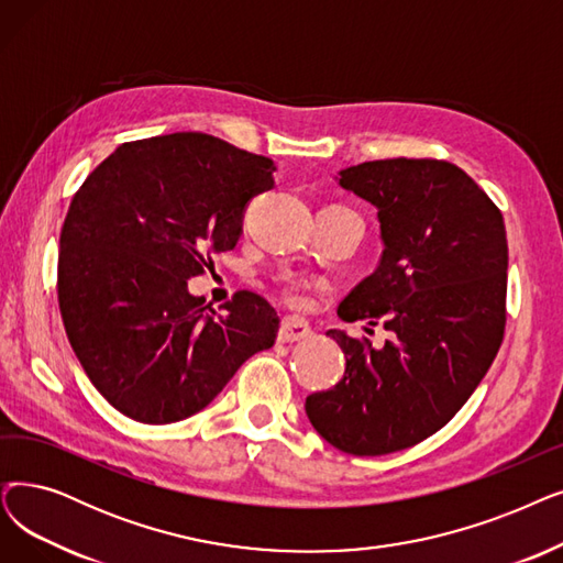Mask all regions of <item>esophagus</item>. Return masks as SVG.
Returning <instances> with one entry per match:
<instances>
[{
    "mask_svg": "<svg viewBox=\"0 0 563 563\" xmlns=\"http://www.w3.org/2000/svg\"><path fill=\"white\" fill-rule=\"evenodd\" d=\"M312 335V329L301 317H285L280 322V331H278V342L283 345H291V342H299Z\"/></svg>",
    "mask_w": 563,
    "mask_h": 563,
    "instance_id": "1",
    "label": "esophagus"
}]
</instances>
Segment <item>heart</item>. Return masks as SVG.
Listing matches in <instances>:
<instances>
[{"mask_svg": "<svg viewBox=\"0 0 563 563\" xmlns=\"http://www.w3.org/2000/svg\"><path fill=\"white\" fill-rule=\"evenodd\" d=\"M283 291H285V297L289 301H297L299 299V283L297 280H285L283 283Z\"/></svg>", "mask_w": 563, "mask_h": 563, "instance_id": "1", "label": "heart"}]
</instances>
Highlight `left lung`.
Listing matches in <instances>:
<instances>
[{"label": "left lung", "instance_id": "1", "mask_svg": "<svg viewBox=\"0 0 563 563\" xmlns=\"http://www.w3.org/2000/svg\"><path fill=\"white\" fill-rule=\"evenodd\" d=\"M335 181L377 209L384 251L338 306L342 322L390 333L375 350L329 329L345 375L306 398L312 428L352 455H386L444 428L490 368L506 324L501 211L453 163L386 158Z\"/></svg>", "mask_w": 563, "mask_h": 563}]
</instances>
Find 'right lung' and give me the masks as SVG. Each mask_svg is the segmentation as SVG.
I'll return each mask as SVG.
<instances>
[{
  "label": "right lung",
  "instance_id": "right-lung-1",
  "mask_svg": "<svg viewBox=\"0 0 563 563\" xmlns=\"http://www.w3.org/2000/svg\"><path fill=\"white\" fill-rule=\"evenodd\" d=\"M272 158L207 133L119 144L73 195L59 236L66 335L124 417L175 423L205 409L243 361L274 347L278 314L236 291L218 314L188 291L236 246L243 211L274 188Z\"/></svg>",
  "mask_w": 563,
  "mask_h": 563
}]
</instances>
